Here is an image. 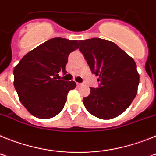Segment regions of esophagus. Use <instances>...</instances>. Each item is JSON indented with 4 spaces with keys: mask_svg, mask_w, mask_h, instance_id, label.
Segmentation results:
<instances>
[{
    "mask_svg": "<svg viewBox=\"0 0 156 156\" xmlns=\"http://www.w3.org/2000/svg\"><path fill=\"white\" fill-rule=\"evenodd\" d=\"M76 86H77V87L82 86V83H76Z\"/></svg>",
    "mask_w": 156,
    "mask_h": 156,
    "instance_id": "34e87169",
    "label": "esophagus"
}]
</instances>
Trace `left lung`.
<instances>
[{"mask_svg":"<svg viewBox=\"0 0 156 156\" xmlns=\"http://www.w3.org/2000/svg\"><path fill=\"white\" fill-rule=\"evenodd\" d=\"M79 44L92 73L101 82L98 88L90 87V94L83 98L85 108L101 119L121 115L137 93L140 76L134 60L107 40L91 38Z\"/></svg>","mask_w":156,"mask_h":156,"instance_id":"obj_1","label":"left lung"}]
</instances>
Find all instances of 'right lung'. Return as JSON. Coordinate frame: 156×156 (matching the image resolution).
<instances>
[{"mask_svg":"<svg viewBox=\"0 0 156 156\" xmlns=\"http://www.w3.org/2000/svg\"><path fill=\"white\" fill-rule=\"evenodd\" d=\"M78 41L56 37L34 48L14 69V87L28 112L39 119H50L63 109L74 81L58 80L66 74L68 56L78 49Z\"/></svg>","mask_w":156,"mask_h":156,"instance_id":"right-lung-1","label":"right lung"}]
</instances>
